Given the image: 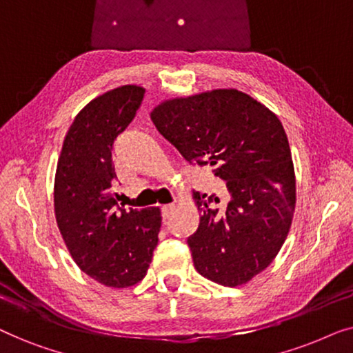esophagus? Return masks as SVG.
<instances>
[{"instance_id": "1", "label": "esophagus", "mask_w": 353, "mask_h": 353, "mask_svg": "<svg viewBox=\"0 0 353 353\" xmlns=\"http://www.w3.org/2000/svg\"><path fill=\"white\" fill-rule=\"evenodd\" d=\"M173 210H175V204H167L162 207V216L163 219H168L173 214Z\"/></svg>"}]
</instances>
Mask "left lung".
I'll return each mask as SVG.
<instances>
[{
    "instance_id": "1",
    "label": "left lung",
    "mask_w": 353,
    "mask_h": 353,
    "mask_svg": "<svg viewBox=\"0 0 353 353\" xmlns=\"http://www.w3.org/2000/svg\"><path fill=\"white\" fill-rule=\"evenodd\" d=\"M157 132L190 163L209 167L226 185L219 197L192 192L199 228L188 238L202 276L236 288L276 257L296 209V173L281 122L257 99L234 88L167 99L152 109Z\"/></svg>"
}]
</instances>
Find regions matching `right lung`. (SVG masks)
I'll list each match as a JSON object with an SVG mask.
<instances>
[{
    "label": "right lung",
    "mask_w": 353,
    "mask_h": 353,
    "mask_svg": "<svg viewBox=\"0 0 353 353\" xmlns=\"http://www.w3.org/2000/svg\"><path fill=\"white\" fill-rule=\"evenodd\" d=\"M144 96L123 85L90 101L65 134L54 178V214L74 262L108 288L146 276L161 231V209L119 207L112 181L114 139L128 127Z\"/></svg>",
    "instance_id": "right-lung-1"
}]
</instances>
